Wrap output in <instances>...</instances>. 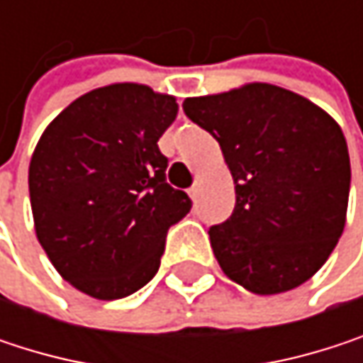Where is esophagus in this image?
<instances>
[{"label": "esophagus", "mask_w": 363, "mask_h": 363, "mask_svg": "<svg viewBox=\"0 0 363 363\" xmlns=\"http://www.w3.org/2000/svg\"><path fill=\"white\" fill-rule=\"evenodd\" d=\"M189 195H191V199H197V195H199V186H197V184H193V186L189 189Z\"/></svg>", "instance_id": "1"}]
</instances>
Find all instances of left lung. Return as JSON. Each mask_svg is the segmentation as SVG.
<instances>
[{"mask_svg":"<svg viewBox=\"0 0 363 363\" xmlns=\"http://www.w3.org/2000/svg\"><path fill=\"white\" fill-rule=\"evenodd\" d=\"M182 109L218 140L235 184L231 218L208 231L223 273L262 296L311 279L347 223L351 164L336 119L262 82L189 96Z\"/></svg>","mask_w":363,"mask_h":363,"instance_id":"8db88e82","label":"left lung"}]
</instances>
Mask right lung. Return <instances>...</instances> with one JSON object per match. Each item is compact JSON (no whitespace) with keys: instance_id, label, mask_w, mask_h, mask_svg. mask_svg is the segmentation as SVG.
<instances>
[{"instance_id":"1","label":"right lung","mask_w":363,"mask_h":363,"mask_svg":"<svg viewBox=\"0 0 363 363\" xmlns=\"http://www.w3.org/2000/svg\"><path fill=\"white\" fill-rule=\"evenodd\" d=\"M172 94L109 84L62 109L29 164L35 235L65 281L96 301L134 294L160 269L168 229L191 210L164 181L157 140L177 119Z\"/></svg>"}]
</instances>
